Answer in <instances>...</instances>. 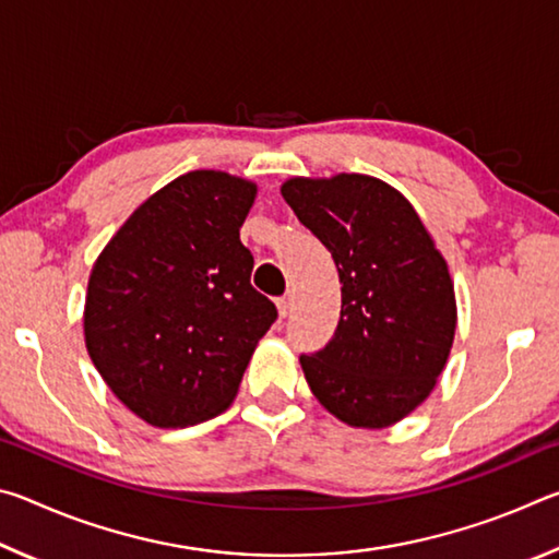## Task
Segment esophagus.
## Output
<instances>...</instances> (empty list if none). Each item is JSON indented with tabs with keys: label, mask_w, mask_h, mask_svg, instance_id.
<instances>
[{
	"label": "esophagus",
	"mask_w": 559,
	"mask_h": 559,
	"mask_svg": "<svg viewBox=\"0 0 559 559\" xmlns=\"http://www.w3.org/2000/svg\"><path fill=\"white\" fill-rule=\"evenodd\" d=\"M290 310H293V296L278 298V316H281V318H288Z\"/></svg>",
	"instance_id": "1"
}]
</instances>
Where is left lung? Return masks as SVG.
Returning <instances> with one entry per match:
<instances>
[{
  "label": "left lung",
  "mask_w": 559,
  "mask_h": 559,
  "mask_svg": "<svg viewBox=\"0 0 559 559\" xmlns=\"http://www.w3.org/2000/svg\"><path fill=\"white\" fill-rule=\"evenodd\" d=\"M281 194L343 283L333 340L300 355L310 392L347 427H392L447 367L459 320L447 259L412 202L377 177H290Z\"/></svg>",
  "instance_id": "obj_1"
}]
</instances>
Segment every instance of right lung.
<instances>
[{
    "label": "right lung",
    "mask_w": 559,
    "mask_h": 559,
    "mask_svg": "<svg viewBox=\"0 0 559 559\" xmlns=\"http://www.w3.org/2000/svg\"><path fill=\"white\" fill-rule=\"evenodd\" d=\"M259 187L194 169L157 189L93 263L83 337L110 392L150 427L229 409L276 306L239 239Z\"/></svg>",
    "instance_id": "obj_1"
}]
</instances>
